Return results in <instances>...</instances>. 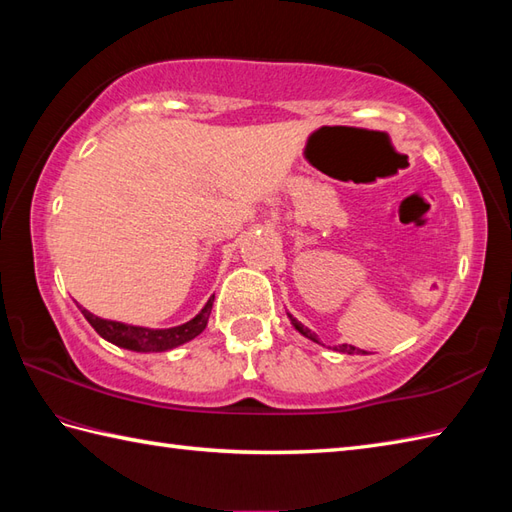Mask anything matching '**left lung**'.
<instances>
[{"mask_svg":"<svg viewBox=\"0 0 512 512\" xmlns=\"http://www.w3.org/2000/svg\"><path fill=\"white\" fill-rule=\"evenodd\" d=\"M288 317H290L292 325H295V328H297L303 336H306V339H310V341H314V343H321V341L317 339V334H314L312 330H308L306 325H303L301 321H297L295 317H292V314H288ZM334 350H336V352H343V354H358V352H361V350H358V347H354V345H347V343H345V345H336Z\"/></svg>","mask_w":512,"mask_h":512,"instance_id":"8db88e82","label":"left lung"}]
</instances>
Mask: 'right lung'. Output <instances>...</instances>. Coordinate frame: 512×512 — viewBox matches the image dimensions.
<instances>
[{
	"label": "right lung",
	"instance_id": "right-lung-1",
	"mask_svg": "<svg viewBox=\"0 0 512 512\" xmlns=\"http://www.w3.org/2000/svg\"><path fill=\"white\" fill-rule=\"evenodd\" d=\"M213 299L215 297L206 301V306L195 314L191 321L176 325V328H165V330L140 328V325H127L121 321H107V319L96 317V314H92L90 310H85L81 306L79 310L105 341H110L118 347H125V350H132V352H167V350H173V347L195 339V336L206 328L211 308H213Z\"/></svg>",
	"mask_w": 512,
	"mask_h": 512
}]
</instances>
